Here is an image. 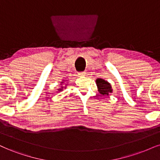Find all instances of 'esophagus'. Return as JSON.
<instances>
[{"label": "esophagus", "instance_id": "esophagus-1", "mask_svg": "<svg viewBox=\"0 0 160 160\" xmlns=\"http://www.w3.org/2000/svg\"><path fill=\"white\" fill-rule=\"evenodd\" d=\"M85 73H86V72H84V71H83V72H78V75H79V76H84V75H85Z\"/></svg>", "mask_w": 160, "mask_h": 160}]
</instances>
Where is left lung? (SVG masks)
Returning <instances> with one entry per match:
<instances>
[{"label": "left lung", "instance_id": "left-lung-1", "mask_svg": "<svg viewBox=\"0 0 160 160\" xmlns=\"http://www.w3.org/2000/svg\"><path fill=\"white\" fill-rule=\"evenodd\" d=\"M96 85L99 92V93L102 94V95H109L113 92L112 90L111 85L105 80L102 79V78H97L96 79Z\"/></svg>", "mask_w": 160, "mask_h": 160}]
</instances>
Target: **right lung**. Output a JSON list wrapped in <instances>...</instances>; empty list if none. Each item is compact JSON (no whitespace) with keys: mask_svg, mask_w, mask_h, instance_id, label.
Here are the masks:
<instances>
[{"mask_svg":"<svg viewBox=\"0 0 160 160\" xmlns=\"http://www.w3.org/2000/svg\"><path fill=\"white\" fill-rule=\"evenodd\" d=\"M62 83H63V82H62ZM63 90V88H60V89H58V90L59 91H61V90Z\"/></svg>","mask_w":160,"mask_h":160,"instance_id":"1","label":"right lung"}]
</instances>
